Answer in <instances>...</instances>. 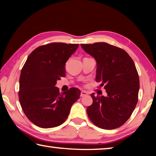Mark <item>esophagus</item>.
Segmentation results:
<instances>
[{
	"mask_svg": "<svg viewBox=\"0 0 156 156\" xmlns=\"http://www.w3.org/2000/svg\"><path fill=\"white\" fill-rule=\"evenodd\" d=\"M87 95H88L87 92H86L85 91H82L81 93H80V97H84V96H86Z\"/></svg>",
	"mask_w": 156,
	"mask_h": 156,
	"instance_id": "esophagus-1",
	"label": "esophagus"
}]
</instances>
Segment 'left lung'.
<instances>
[{
	"label": "left lung",
	"mask_w": 156,
	"mask_h": 156,
	"mask_svg": "<svg viewBox=\"0 0 156 156\" xmlns=\"http://www.w3.org/2000/svg\"><path fill=\"white\" fill-rule=\"evenodd\" d=\"M96 60V80L107 96H95L87 107L88 117L98 127L114 129L127 120L138 100L140 80L135 64L125 50L107 43L81 44Z\"/></svg>",
	"instance_id": "obj_1"
}]
</instances>
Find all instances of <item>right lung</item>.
<instances>
[{"label": "right lung", "mask_w": 156, "mask_h": 156, "mask_svg": "<svg viewBox=\"0 0 156 156\" xmlns=\"http://www.w3.org/2000/svg\"><path fill=\"white\" fill-rule=\"evenodd\" d=\"M78 44L52 43L37 47L21 70L19 101L25 115L34 125L48 129L67 120L80 89L72 87L60 94L57 80L65 76V63Z\"/></svg>", "instance_id": "right-lung-1"}]
</instances>
